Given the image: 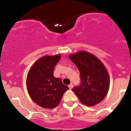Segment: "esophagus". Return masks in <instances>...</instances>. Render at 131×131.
<instances>
[{
    "instance_id": "esophagus-1",
    "label": "esophagus",
    "mask_w": 131,
    "mask_h": 131,
    "mask_svg": "<svg viewBox=\"0 0 131 131\" xmlns=\"http://www.w3.org/2000/svg\"><path fill=\"white\" fill-rule=\"evenodd\" d=\"M73 84H72V83H71V84H70L68 85L69 88H70V89H72V88H73Z\"/></svg>"
}]
</instances>
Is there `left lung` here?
Masks as SVG:
<instances>
[{
	"instance_id": "1",
	"label": "left lung",
	"mask_w": 131,
	"mask_h": 131,
	"mask_svg": "<svg viewBox=\"0 0 131 131\" xmlns=\"http://www.w3.org/2000/svg\"><path fill=\"white\" fill-rule=\"evenodd\" d=\"M80 72L81 84L73 91L82 104L92 106L101 102L109 90L110 78L105 66L98 58L85 51L69 56Z\"/></svg>"
}]
</instances>
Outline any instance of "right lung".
Listing matches in <instances>:
<instances>
[{"label":"right lung","mask_w":131,"mask_h":131,"mask_svg":"<svg viewBox=\"0 0 131 131\" xmlns=\"http://www.w3.org/2000/svg\"><path fill=\"white\" fill-rule=\"evenodd\" d=\"M60 55L41 57L30 68L26 79L29 96L43 108L52 109L60 103L63 94L69 89L60 78L53 76L54 68Z\"/></svg>","instance_id":"right-lung-1"}]
</instances>
